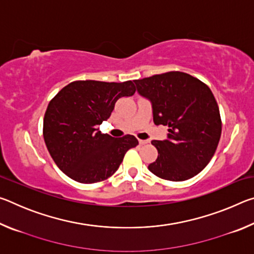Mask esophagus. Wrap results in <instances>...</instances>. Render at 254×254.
Masks as SVG:
<instances>
[{"mask_svg": "<svg viewBox=\"0 0 254 254\" xmlns=\"http://www.w3.org/2000/svg\"><path fill=\"white\" fill-rule=\"evenodd\" d=\"M149 142L148 140H139V143L140 145H143V144H147Z\"/></svg>", "mask_w": 254, "mask_h": 254, "instance_id": "1", "label": "esophagus"}]
</instances>
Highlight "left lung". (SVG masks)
Instances as JSON below:
<instances>
[{
    "label": "left lung",
    "instance_id": "left-lung-1",
    "mask_svg": "<svg viewBox=\"0 0 254 254\" xmlns=\"http://www.w3.org/2000/svg\"><path fill=\"white\" fill-rule=\"evenodd\" d=\"M134 83L137 93L151 102L154 124L169 127L167 140L151 142L158 158L149 170L170 182L199 174L213 158L222 133L220 110L208 86L182 71Z\"/></svg>",
    "mask_w": 254,
    "mask_h": 254
}]
</instances>
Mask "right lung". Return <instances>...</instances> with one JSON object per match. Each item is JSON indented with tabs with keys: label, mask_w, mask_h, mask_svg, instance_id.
Listing matches in <instances>:
<instances>
[{
	"label": "right lung",
	"mask_w": 254,
	"mask_h": 254,
	"mask_svg": "<svg viewBox=\"0 0 254 254\" xmlns=\"http://www.w3.org/2000/svg\"><path fill=\"white\" fill-rule=\"evenodd\" d=\"M134 93L131 80H76L50 101L44 119V139L64 174L81 184H94L119 169L124 154L139 141L130 134L115 139L102 133L98 126L111 117L119 98Z\"/></svg>",
	"instance_id": "add662e5"
}]
</instances>
